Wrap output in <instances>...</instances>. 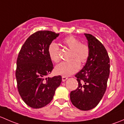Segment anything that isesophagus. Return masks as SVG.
<instances>
[{"label":"esophagus","instance_id":"34e87169","mask_svg":"<svg viewBox=\"0 0 124 124\" xmlns=\"http://www.w3.org/2000/svg\"><path fill=\"white\" fill-rule=\"evenodd\" d=\"M67 78H68V77H65V76H62V80L63 82H65V81L67 80Z\"/></svg>","mask_w":124,"mask_h":124}]
</instances>
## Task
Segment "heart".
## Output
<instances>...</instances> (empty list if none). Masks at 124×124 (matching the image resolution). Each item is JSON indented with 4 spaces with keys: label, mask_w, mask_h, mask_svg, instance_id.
I'll return each instance as SVG.
<instances>
[{
    "label": "heart",
    "mask_w": 124,
    "mask_h": 124,
    "mask_svg": "<svg viewBox=\"0 0 124 124\" xmlns=\"http://www.w3.org/2000/svg\"><path fill=\"white\" fill-rule=\"evenodd\" d=\"M62 43L67 48L72 50L70 62H63L55 68V73L63 76H69L78 71L80 62H86L90 55V48L87 44L80 43V41L73 35L65 37ZM48 53L50 59L54 63H58L61 60L59 48L57 44L52 42L48 47Z\"/></svg>",
    "instance_id": "obj_1"
}]
</instances>
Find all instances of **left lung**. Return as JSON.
Wrapping results in <instances>:
<instances>
[{
	"label": "left lung",
	"instance_id": "8db88e82",
	"mask_svg": "<svg viewBox=\"0 0 124 124\" xmlns=\"http://www.w3.org/2000/svg\"><path fill=\"white\" fill-rule=\"evenodd\" d=\"M90 55L81 71L75 76L78 87L70 93L72 104L81 110L95 107L102 99L110 73V59L104 46L93 35L85 33Z\"/></svg>",
	"mask_w": 124,
	"mask_h": 124
}]
</instances>
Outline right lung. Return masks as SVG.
Segmentation results:
<instances>
[{"instance_id": "right-lung-1", "label": "right lung", "mask_w": 124, "mask_h": 124, "mask_svg": "<svg viewBox=\"0 0 124 124\" xmlns=\"http://www.w3.org/2000/svg\"><path fill=\"white\" fill-rule=\"evenodd\" d=\"M59 35L52 31H37L26 39L18 53L17 88L24 102L32 108H42L49 104L62 82L61 76L46 77L54 68L48 47Z\"/></svg>"}]
</instances>
